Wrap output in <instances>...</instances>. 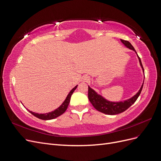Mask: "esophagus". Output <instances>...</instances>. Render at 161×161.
I'll return each instance as SVG.
<instances>
[{"instance_id": "esophagus-1", "label": "esophagus", "mask_w": 161, "mask_h": 161, "mask_svg": "<svg viewBox=\"0 0 161 161\" xmlns=\"http://www.w3.org/2000/svg\"><path fill=\"white\" fill-rule=\"evenodd\" d=\"M88 80H89V77H87V76L84 77V78H83V81H87Z\"/></svg>"}]
</instances>
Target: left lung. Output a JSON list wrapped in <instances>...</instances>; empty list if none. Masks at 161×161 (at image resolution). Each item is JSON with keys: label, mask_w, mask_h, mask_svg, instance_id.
<instances>
[{"label": "left lung", "mask_w": 161, "mask_h": 161, "mask_svg": "<svg viewBox=\"0 0 161 161\" xmlns=\"http://www.w3.org/2000/svg\"><path fill=\"white\" fill-rule=\"evenodd\" d=\"M121 41L127 47H128V48L130 50H133L136 53L134 47L131 45V44H130L129 41L121 40ZM137 56L139 58L141 66L144 71V69H143V67H142V65L141 61V58L139 57L138 55ZM142 87H143V84H142L139 91L131 98L124 101V102H112L105 99L102 96L97 94L90 86H88V98L91 103L92 104V105L95 108V109H97V111L103 113V114L107 115H116V114H121V113L127 110L129 107L131 106L136 102V100L137 99L139 95L141 94Z\"/></svg>", "instance_id": "obj_1"}]
</instances>
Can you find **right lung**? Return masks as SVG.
Listing matches in <instances>:
<instances>
[{
	"mask_svg": "<svg viewBox=\"0 0 161 161\" xmlns=\"http://www.w3.org/2000/svg\"><path fill=\"white\" fill-rule=\"evenodd\" d=\"M77 87V86H76L75 87H74L72 90L69 92L67 97L65 98L63 103L56 110L53 111L52 112L47 113V114H36V113H34V112H32V111H31L28 110L29 112L31 113V114H32L33 115H34L35 117H36L37 118L40 119H42V120H50V119H55L59 116H60L62 114H64L65 111H66L68 107V105H69V103L70 102V98H71V95H72V93H74V92L75 91Z\"/></svg>",
	"mask_w": 161,
	"mask_h": 161,
	"instance_id": "obj_1",
	"label": "right lung"
}]
</instances>
